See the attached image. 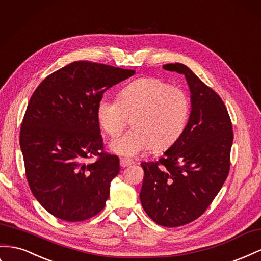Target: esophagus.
Segmentation results:
<instances>
[{
	"instance_id": "34e87169",
	"label": "esophagus",
	"mask_w": 261,
	"mask_h": 261,
	"mask_svg": "<svg viewBox=\"0 0 261 261\" xmlns=\"http://www.w3.org/2000/svg\"><path fill=\"white\" fill-rule=\"evenodd\" d=\"M133 164L134 163H133L132 159H128V158H121V159H119V165H121L122 168H126V167H128Z\"/></svg>"
}]
</instances>
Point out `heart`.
<instances>
[{"instance_id": "b5f03b06", "label": "heart", "mask_w": 261, "mask_h": 261, "mask_svg": "<svg viewBox=\"0 0 261 261\" xmlns=\"http://www.w3.org/2000/svg\"><path fill=\"white\" fill-rule=\"evenodd\" d=\"M190 109L186 91L156 78H140L123 88L118 100L101 98L96 118L112 138L132 119L133 129L112 140L110 149L119 156L136 157L150 148L161 151L177 143L188 125Z\"/></svg>"}]
</instances>
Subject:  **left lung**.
<instances>
[{"mask_svg":"<svg viewBox=\"0 0 261 261\" xmlns=\"http://www.w3.org/2000/svg\"><path fill=\"white\" fill-rule=\"evenodd\" d=\"M168 71L186 76L191 113L178 142L156 163H142L139 198L145 212L165 227H178L200 217L220 192L230 166L233 126L224 102L182 63Z\"/></svg>","mask_w":261,"mask_h":261,"instance_id":"1","label":"left lung"}]
</instances>
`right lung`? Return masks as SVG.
I'll return each instance as SVG.
<instances>
[{"instance_id":"obj_1","label":"right lung","mask_w":261,"mask_h":261,"mask_svg":"<svg viewBox=\"0 0 261 261\" xmlns=\"http://www.w3.org/2000/svg\"><path fill=\"white\" fill-rule=\"evenodd\" d=\"M135 71L91 61L69 63L41 82L28 102L19 144L28 185L55 217L80 222L104 208L119 160L103 149L96 107ZM93 155V164L84 160Z\"/></svg>"}]
</instances>
